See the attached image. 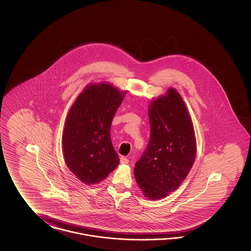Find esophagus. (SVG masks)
Segmentation results:
<instances>
[{"instance_id":"obj_1","label":"esophagus","mask_w":251,"mask_h":251,"mask_svg":"<svg viewBox=\"0 0 251 251\" xmlns=\"http://www.w3.org/2000/svg\"><path fill=\"white\" fill-rule=\"evenodd\" d=\"M120 163H121L122 165H126V164L129 163V159L122 156V157H120Z\"/></svg>"}]
</instances>
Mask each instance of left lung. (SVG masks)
I'll use <instances>...</instances> for the list:
<instances>
[{
  "instance_id": "1",
  "label": "left lung",
  "mask_w": 251,
  "mask_h": 251,
  "mask_svg": "<svg viewBox=\"0 0 251 251\" xmlns=\"http://www.w3.org/2000/svg\"><path fill=\"white\" fill-rule=\"evenodd\" d=\"M151 137L135 163L136 182L149 200H160L178 189L197 154L194 126L178 91L169 87L149 105Z\"/></svg>"
}]
</instances>
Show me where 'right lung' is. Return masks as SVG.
<instances>
[{
	"mask_svg": "<svg viewBox=\"0 0 251 251\" xmlns=\"http://www.w3.org/2000/svg\"><path fill=\"white\" fill-rule=\"evenodd\" d=\"M127 92L106 82L89 84L69 111L62 137L64 159L86 185L103 180L120 164L110 128Z\"/></svg>",
	"mask_w": 251,
	"mask_h": 251,
	"instance_id": "1",
	"label": "right lung"
}]
</instances>
